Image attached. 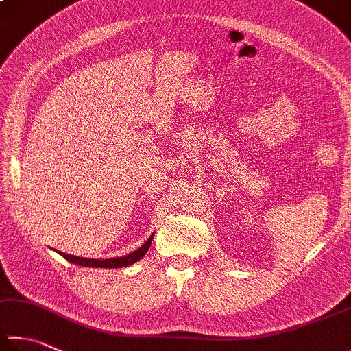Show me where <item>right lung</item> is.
I'll return each instance as SVG.
<instances>
[{"instance_id":"right-lung-1","label":"right lung","mask_w":351,"mask_h":351,"mask_svg":"<svg viewBox=\"0 0 351 351\" xmlns=\"http://www.w3.org/2000/svg\"><path fill=\"white\" fill-rule=\"evenodd\" d=\"M153 235H149V238L147 241H145L141 247L136 249L134 252L127 254L123 256H116V258H107V260H95V258H82V256H75V255H69V254H64V252H56L64 256L65 260L73 263V264H77V266H85V267H101V269H117V267H127L130 264H134L136 261L142 260L145 256V254L148 252V249L151 246V241H153Z\"/></svg>"}]
</instances>
